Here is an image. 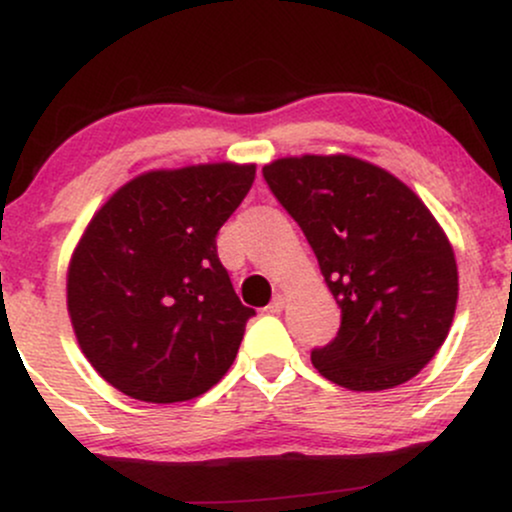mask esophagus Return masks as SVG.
Returning a JSON list of instances; mask_svg holds the SVG:
<instances>
[{"label": "esophagus", "mask_w": 512, "mask_h": 512, "mask_svg": "<svg viewBox=\"0 0 512 512\" xmlns=\"http://www.w3.org/2000/svg\"><path fill=\"white\" fill-rule=\"evenodd\" d=\"M264 310H267V313H272V315L281 313V310H284V296H281V293H276V296L272 298V303H269Z\"/></svg>", "instance_id": "34e87169"}]
</instances>
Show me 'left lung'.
<instances>
[{"label":"left lung","mask_w":512,"mask_h":512,"mask_svg":"<svg viewBox=\"0 0 512 512\" xmlns=\"http://www.w3.org/2000/svg\"><path fill=\"white\" fill-rule=\"evenodd\" d=\"M308 238L342 308L337 337L313 366L356 392L414 378L448 337L457 305L455 252L414 192L354 156H291L262 168Z\"/></svg>","instance_id":"8db88e82"}]
</instances>
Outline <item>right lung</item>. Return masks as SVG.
<instances>
[{
  "mask_svg": "<svg viewBox=\"0 0 512 512\" xmlns=\"http://www.w3.org/2000/svg\"><path fill=\"white\" fill-rule=\"evenodd\" d=\"M255 166L149 170L96 211L67 274L81 351L103 380L142 402L199 397L236 361L245 322L216 252Z\"/></svg>",
  "mask_w": 512,
  "mask_h": 512,
  "instance_id": "add662e5",
  "label": "right lung"
}]
</instances>
